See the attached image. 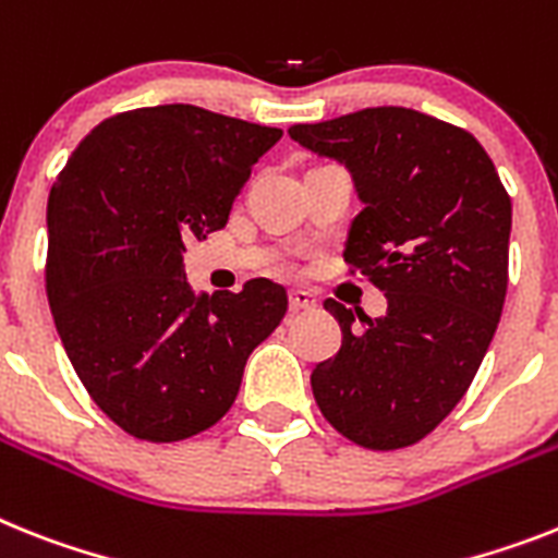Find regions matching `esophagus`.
Listing matches in <instances>:
<instances>
[{"label":"esophagus","instance_id":"esophagus-1","mask_svg":"<svg viewBox=\"0 0 558 558\" xmlns=\"http://www.w3.org/2000/svg\"><path fill=\"white\" fill-rule=\"evenodd\" d=\"M317 306V298L312 292H303V289H292L289 292V308L292 312H308V308Z\"/></svg>","mask_w":558,"mask_h":558}]
</instances>
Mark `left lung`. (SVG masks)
Here are the masks:
<instances>
[{
  "label": "left lung",
  "mask_w": 558,
  "mask_h": 558,
  "mask_svg": "<svg viewBox=\"0 0 558 558\" xmlns=\"http://www.w3.org/2000/svg\"><path fill=\"white\" fill-rule=\"evenodd\" d=\"M289 135L351 172L363 209L345 264L386 292L383 317L326 301L343 345L312 391L343 437L414 446L462 400L508 292L510 198L474 135L409 107H366Z\"/></svg>",
  "instance_id": "8db88e82"
}]
</instances>
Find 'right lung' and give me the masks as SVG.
Segmentation results:
<instances>
[{"label": "right lung", "mask_w": 558, "mask_h": 558, "mask_svg": "<svg viewBox=\"0 0 558 558\" xmlns=\"http://www.w3.org/2000/svg\"><path fill=\"white\" fill-rule=\"evenodd\" d=\"M283 130L192 105L119 112L68 158L48 198V301L98 409L147 442H178L232 409L243 366L287 315L266 278L186 283L184 241L227 227Z\"/></svg>", "instance_id": "obj_1"}]
</instances>
